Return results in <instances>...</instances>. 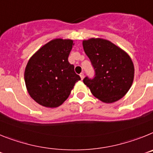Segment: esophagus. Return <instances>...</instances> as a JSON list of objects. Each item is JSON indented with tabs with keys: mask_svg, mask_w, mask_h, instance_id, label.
<instances>
[{
	"mask_svg": "<svg viewBox=\"0 0 153 153\" xmlns=\"http://www.w3.org/2000/svg\"><path fill=\"white\" fill-rule=\"evenodd\" d=\"M80 77H81V79H82V80H83V78H84V73H81Z\"/></svg>",
	"mask_w": 153,
	"mask_h": 153,
	"instance_id": "esophagus-1",
	"label": "esophagus"
}]
</instances>
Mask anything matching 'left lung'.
I'll use <instances>...</instances> for the list:
<instances>
[{"label": "left lung", "mask_w": 153, "mask_h": 153, "mask_svg": "<svg viewBox=\"0 0 153 153\" xmlns=\"http://www.w3.org/2000/svg\"><path fill=\"white\" fill-rule=\"evenodd\" d=\"M82 45L95 71L93 79L84 78V84L102 102L119 101L133 82L135 69L130 56L119 46L102 38L84 40Z\"/></svg>", "instance_id": "left-lung-1"}]
</instances>
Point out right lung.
Here are the masks:
<instances>
[{"instance_id":"add662e5","label":"right lung","mask_w":153,"mask_h":153,"mask_svg":"<svg viewBox=\"0 0 153 153\" xmlns=\"http://www.w3.org/2000/svg\"><path fill=\"white\" fill-rule=\"evenodd\" d=\"M73 45L71 39H53L29 59L25 71V85L30 96L41 105L60 106L81 80L68 59Z\"/></svg>"}]
</instances>
